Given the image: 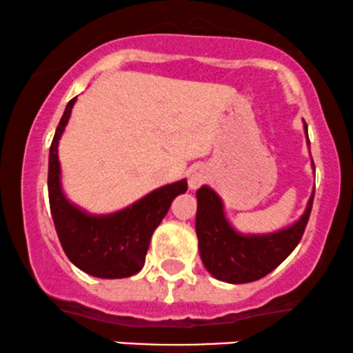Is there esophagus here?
<instances>
[{"label":"esophagus","mask_w":353,"mask_h":353,"mask_svg":"<svg viewBox=\"0 0 353 353\" xmlns=\"http://www.w3.org/2000/svg\"><path fill=\"white\" fill-rule=\"evenodd\" d=\"M205 182H207V172H205L203 169H200V168L192 169L190 174H189V187H190V189H199V187L205 184Z\"/></svg>","instance_id":"1"}]
</instances>
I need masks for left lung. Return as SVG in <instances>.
<instances>
[{
  "instance_id": "8db88e82",
  "label": "left lung",
  "mask_w": 353,
  "mask_h": 353,
  "mask_svg": "<svg viewBox=\"0 0 353 353\" xmlns=\"http://www.w3.org/2000/svg\"><path fill=\"white\" fill-rule=\"evenodd\" d=\"M305 132L307 138L306 123ZM313 199L314 194H311L305 213L288 228L269 234H241L230 225L216 192L202 185L197 190L195 231L205 269L215 279L228 283H249L270 274L300 243L310 220Z\"/></svg>"
}]
</instances>
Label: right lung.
Segmentation results:
<instances>
[{"label": "right lung", "mask_w": 353, "mask_h": 353, "mask_svg": "<svg viewBox=\"0 0 353 353\" xmlns=\"http://www.w3.org/2000/svg\"><path fill=\"white\" fill-rule=\"evenodd\" d=\"M77 97L58 123L48 154V200L55 230L66 257L78 269L99 279H125L145 264L153 231L166 216L172 200L187 190V181L163 185L130 207L110 215H89L65 197L60 182L58 141L63 135Z\"/></svg>", "instance_id": "obj_1"}]
</instances>
